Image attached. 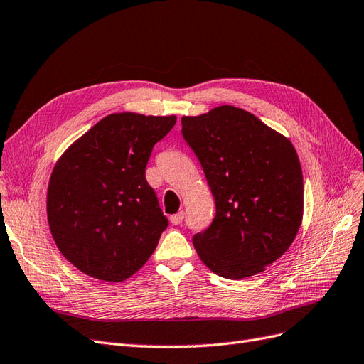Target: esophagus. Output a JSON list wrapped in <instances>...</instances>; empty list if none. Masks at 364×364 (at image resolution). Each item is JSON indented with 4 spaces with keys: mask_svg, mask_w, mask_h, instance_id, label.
<instances>
[{
    "mask_svg": "<svg viewBox=\"0 0 364 364\" xmlns=\"http://www.w3.org/2000/svg\"><path fill=\"white\" fill-rule=\"evenodd\" d=\"M183 219H184V212H178L177 215H172L171 216V224L172 225H180L181 222H183Z\"/></svg>",
    "mask_w": 364,
    "mask_h": 364,
    "instance_id": "34e87169",
    "label": "esophagus"
}]
</instances>
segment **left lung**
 Masks as SVG:
<instances>
[{"label": "left lung", "instance_id": "8db88e82", "mask_svg": "<svg viewBox=\"0 0 364 364\" xmlns=\"http://www.w3.org/2000/svg\"><path fill=\"white\" fill-rule=\"evenodd\" d=\"M181 125L216 204L212 225L192 239L199 259L230 279L263 272L289 250L302 222L296 149L286 136L232 105L183 116Z\"/></svg>", "mask_w": 364, "mask_h": 364}]
</instances>
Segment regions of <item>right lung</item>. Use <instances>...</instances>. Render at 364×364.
<instances>
[{"label":"right lung","instance_id":"add662e5","mask_svg":"<svg viewBox=\"0 0 364 364\" xmlns=\"http://www.w3.org/2000/svg\"><path fill=\"white\" fill-rule=\"evenodd\" d=\"M175 122L173 114L112 113L57 160L46 215L58 251L78 271L119 283L154 252L168 219L145 168Z\"/></svg>","mask_w":364,"mask_h":364}]
</instances>
